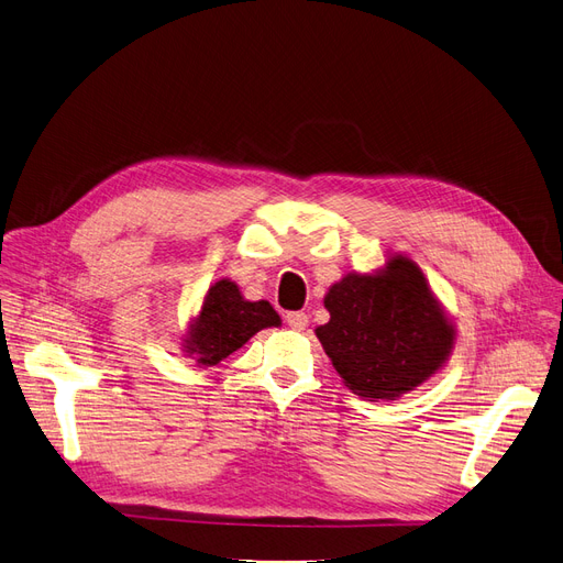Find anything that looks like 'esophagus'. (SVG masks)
Instances as JSON below:
<instances>
[{
  "instance_id": "esophagus-1",
  "label": "esophagus",
  "mask_w": 563,
  "mask_h": 563,
  "mask_svg": "<svg viewBox=\"0 0 563 563\" xmlns=\"http://www.w3.org/2000/svg\"><path fill=\"white\" fill-rule=\"evenodd\" d=\"M287 324L295 331H303L308 327V314L306 312H287Z\"/></svg>"
}]
</instances>
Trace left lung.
Returning a JSON list of instances; mask_svg holds the SVG:
<instances>
[{
  "label": "left lung",
  "instance_id": "1",
  "mask_svg": "<svg viewBox=\"0 0 563 563\" xmlns=\"http://www.w3.org/2000/svg\"><path fill=\"white\" fill-rule=\"evenodd\" d=\"M329 322L317 327L333 368L365 400H398L444 368L455 327L419 264L388 255L373 274L352 272L324 297Z\"/></svg>",
  "mask_w": 563,
  "mask_h": 563
}]
</instances>
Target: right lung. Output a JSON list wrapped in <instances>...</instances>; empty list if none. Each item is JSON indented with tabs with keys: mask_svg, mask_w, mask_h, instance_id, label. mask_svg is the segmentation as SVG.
I'll return each mask as SVG.
<instances>
[{
	"mask_svg": "<svg viewBox=\"0 0 563 563\" xmlns=\"http://www.w3.org/2000/svg\"><path fill=\"white\" fill-rule=\"evenodd\" d=\"M268 327H280V314L274 306L243 299L234 280L221 278L207 289L198 314L181 338V352L200 368H209Z\"/></svg>",
	"mask_w": 563,
	"mask_h": 563,
	"instance_id": "right-lung-1",
	"label": "right lung"
}]
</instances>
